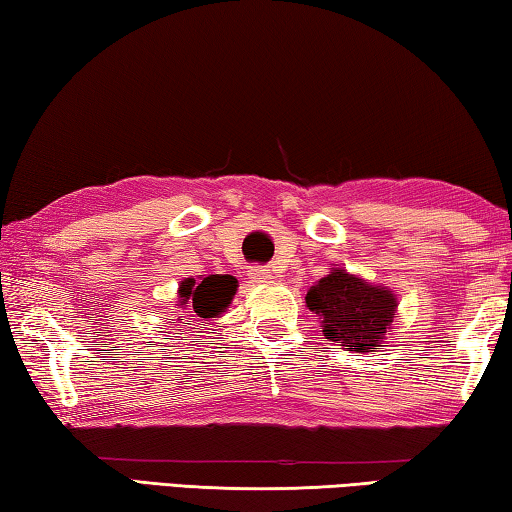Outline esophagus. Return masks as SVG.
Listing matches in <instances>:
<instances>
[{
	"label": "esophagus",
	"instance_id": "1",
	"mask_svg": "<svg viewBox=\"0 0 512 512\" xmlns=\"http://www.w3.org/2000/svg\"><path fill=\"white\" fill-rule=\"evenodd\" d=\"M249 276H251V281H256V283H270L272 281V272L265 270V267H251Z\"/></svg>",
	"mask_w": 512,
	"mask_h": 512
}]
</instances>
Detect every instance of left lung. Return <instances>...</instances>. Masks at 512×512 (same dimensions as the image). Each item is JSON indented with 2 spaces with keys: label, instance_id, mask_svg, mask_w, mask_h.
<instances>
[{
  "label": "left lung",
  "instance_id": "1",
  "mask_svg": "<svg viewBox=\"0 0 512 512\" xmlns=\"http://www.w3.org/2000/svg\"><path fill=\"white\" fill-rule=\"evenodd\" d=\"M306 306L320 317L326 338L363 354L383 347L385 331L395 320L397 295L333 267L306 292Z\"/></svg>",
  "mask_w": 512,
  "mask_h": 512
}]
</instances>
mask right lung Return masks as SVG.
<instances>
[{"label":"right lung","mask_w":512,"mask_h":512,"mask_svg":"<svg viewBox=\"0 0 512 512\" xmlns=\"http://www.w3.org/2000/svg\"><path fill=\"white\" fill-rule=\"evenodd\" d=\"M238 290V281L231 274H211L201 281L186 279L179 286V306L190 304L197 317H217L229 308L233 295Z\"/></svg>","instance_id":"add662e5"}]
</instances>
